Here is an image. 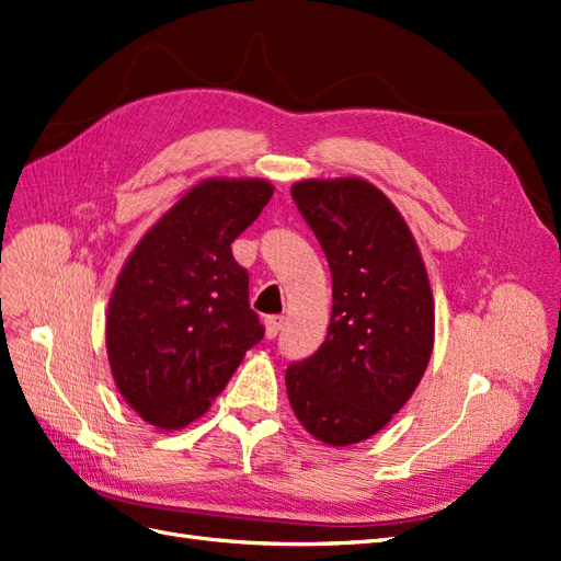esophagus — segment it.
<instances>
[{
  "mask_svg": "<svg viewBox=\"0 0 561 561\" xmlns=\"http://www.w3.org/2000/svg\"><path fill=\"white\" fill-rule=\"evenodd\" d=\"M263 323H265V337L273 340V337L279 335L284 321H282V317H267Z\"/></svg>",
  "mask_w": 561,
  "mask_h": 561,
  "instance_id": "1",
  "label": "esophagus"
}]
</instances>
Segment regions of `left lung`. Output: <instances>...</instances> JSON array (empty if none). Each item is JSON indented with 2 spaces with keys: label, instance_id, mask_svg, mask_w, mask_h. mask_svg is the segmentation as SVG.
<instances>
[{
  "label": "left lung",
  "instance_id": "obj_1",
  "mask_svg": "<svg viewBox=\"0 0 561 561\" xmlns=\"http://www.w3.org/2000/svg\"><path fill=\"white\" fill-rule=\"evenodd\" d=\"M291 196L328 259L333 312L317 354L286 369V396L314 439L360 444L390 423L427 369V270L404 217L371 182L300 180Z\"/></svg>",
  "mask_w": 561,
  "mask_h": 561
}]
</instances>
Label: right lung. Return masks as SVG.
<instances>
[{"mask_svg": "<svg viewBox=\"0 0 561 561\" xmlns=\"http://www.w3.org/2000/svg\"><path fill=\"white\" fill-rule=\"evenodd\" d=\"M273 192L261 178L201 180L124 261L106 351L119 396L148 425L173 432L198 421L263 337L231 242Z\"/></svg>", "mask_w": 561, "mask_h": 561, "instance_id": "1", "label": "right lung"}]
</instances>
